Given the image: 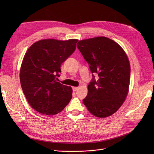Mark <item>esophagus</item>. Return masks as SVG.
I'll list each match as a JSON object with an SVG mask.
<instances>
[{"mask_svg":"<svg viewBox=\"0 0 154 154\" xmlns=\"http://www.w3.org/2000/svg\"><path fill=\"white\" fill-rule=\"evenodd\" d=\"M79 89V87H72V90L74 91H76Z\"/></svg>","mask_w":154,"mask_h":154,"instance_id":"obj_1","label":"esophagus"}]
</instances>
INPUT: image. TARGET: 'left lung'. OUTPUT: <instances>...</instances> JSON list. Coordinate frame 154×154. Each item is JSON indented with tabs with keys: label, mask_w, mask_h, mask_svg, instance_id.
<instances>
[{
	"label": "left lung",
	"mask_w": 154,
	"mask_h": 154,
	"mask_svg": "<svg viewBox=\"0 0 154 154\" xmlns=\"http://www.w3.org/2000/svg\"><path fill=\"white\" fill-rule=\"evenodd\" d=\"M77 47L88 63L93 77L84 104L97 117L114 114L128 91L131 67L126 54L117 43L105 37L80 40ZM94 73L98 74L97 81Z\"/></svg>",
	"instance_id": "1"
}]
</instances>
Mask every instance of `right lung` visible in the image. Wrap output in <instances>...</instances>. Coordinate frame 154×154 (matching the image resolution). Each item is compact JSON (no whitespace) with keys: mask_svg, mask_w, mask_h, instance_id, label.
I'll return each mask as SVG.
<instances>
[{"mask_svg":"<svg viewBox=\"0 0 154 154\" xmlns=\"http://www.w3.org/2000/svg\"><path fill=\"white\" fill-rule=\"evenodd\" d=\"M77 42L41 40L31 45L24 56L20 71L21 87L30 106L40 114L55 115L70 101L72 88L56 79L60 75L61 64L74 52Z\"/></svg>","mask_w":154,"mask_h":154,"instance_id":"right-lung-1","label":"right lung"}]
</instances>
